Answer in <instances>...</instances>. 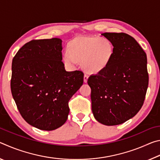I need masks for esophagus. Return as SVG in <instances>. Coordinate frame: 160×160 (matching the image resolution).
Wrapping results in <instances>:
<instances>
[{
  "mask_svg": "<svg viewBox=\"0 0 160 160\" xmlns=\"http://www.w3.org/2000/svg\"><path fill=\"white\" fill-rule=\"evenodd\" d=\"M88 75L87 74H85V75H84V82H88Z\"/></svg>",
  "mask_w": 160,
  "mask_h": 160,
  "instance_id": "34e87169",
  "label": "esophagus"
}]
</instances>
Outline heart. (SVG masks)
Here are the masks:
<instances>
[{"label":"heart","mask_w":160,"mask_h":160,"mask_svg":"<svg viewBox=\"0 0 160 160\" xmlns=\"http://www.w3.org/2000/svg\"><path fill=\"white\" fill-rule=\"evenodd\" d=\"M113 54V47L104 38L79 37L70 42L64 61L75 66L81 61L82 66L89 73H98L109 66Z\"/></svg>","instance_id":"1"}]
</instances>
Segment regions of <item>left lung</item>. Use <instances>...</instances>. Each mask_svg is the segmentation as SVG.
<instances>
[{
	"label": "left lung",
	"mask_w": 160,
	"mask_h": 160,
	"mask_svg": "<svg viewBox=\"0 0 160 160\" xmlns=\"http://www.w3.org/2000/svg\"><path fill=\"white\" fill-rule=\"evenodd\" d=\"M113 47L106 68L88 78L92 111L98 122L119 125L141 109L148 90L147 56L133 37L126 33L105 32Z\"/></svg>",
	"instance_id": "obj_1"
}]
</instances>
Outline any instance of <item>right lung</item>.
<instances>
[{
  "label": "right lung",
  "instance_id": "right-lung-1",
  "mask_svg": "<svg viewBox=\"0 0 160 160\" xmlns=\"http://www.w3.org/2000/svg\"><path fill=\"white\" fill-rule=\"evenodd\" d=\"M62 49L59 38L32 40L12 59L13 99L26 122L44 131L66 123L69 100L83 84L82 71L65 70Z\"/></svg>",
  "mask_w": 160,
  "mask_h": 160
}]
</instances>
